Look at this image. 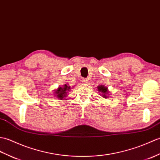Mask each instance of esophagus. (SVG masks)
Instances as JSON below:
<instances>
[{
  "instance_id": "esophagus-1",
  "label": "esophagus",
  "mask_w": 160,
  "mask_h": 160,
  "mask_svg": "<svg viewBox=\"0 0 160 160\" xmlns=\"http://www.w3.org/2000/svg\"><path fill=\"white\" fill-rule=\"evenodd\" d=\"M82 83L84 84H86L88 83V80L87 79H86V78H84V79H82Z\"/></svg>"
}]
</instances>
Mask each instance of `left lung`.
Masks as SVG:
<instances>
[{"mask_svg":"<svg viewBox=\"0 0 160 160\" xmlns=\"http://www.w3.org/2000/svg\"><path fill=\"white\" fill-rule=\"evenodd\" d=\"M97 89H98V91L100 92V94L102 96V97L106 98L108 97V94H109V91H108V89L107 87L104 86L103 85H101V86H99L97 87Z\"/></svg>","mask_w":160,"mask_h":160,"instance_id":"obj_1","label":"left lung"}]
</instances>
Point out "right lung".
<instances>
[{"instance_id":"obj_1","label":"right lung","mask_w":160,"mask_h":160,"mask_svg":"<svg viewBox=\"0 0 160 160\" xmlns=\"http://www.w3.org/2000/svg\"><path fill=\"white\" fill-rule=\"evenodd\" d=\"M70 90V87L68 86V85L65 84L62 87H59L58 89L55 90V95L57 96L58 99L59 100H63V98L66 97L67 92H69Z\"/></svg>"}]
</instances>
